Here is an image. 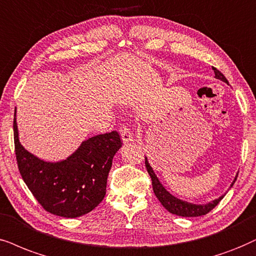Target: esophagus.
I'll use <instances>...</instances> for the list:
<instances>
[{"mask_svg":"<svg viewBox=\"0 0 256 256\" xmlns=\"http://www.w3.org/2000/svg\"><path fill=\"white\" fill-rule=\"evenodd\" d=\"M119 134H120V137L122 139V143H128V142H134V137H132V134L130 132L126 126H122L119 128Z\"/></svg>","mask_w":256,"mask_h":256,"instance_id":"esophagus-1","label":"esophagus"}]
</instances>
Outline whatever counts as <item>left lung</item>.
Returning a JSON list of instances; mask_svg holds the SVG:
<instances>
[{
    "instance_id": "8db88e82",
    "label": "left lung",
    "mask_w": 256,
    "mask_h": 256,
    "mask_svg": "<svg viewBox=\"0 0 256 256\" xmlns=\"http://www.w3.org/2000/svg\"><path fill=\"white\" fill-rule=\"evenodd\" d=\"M212 70H214L216 79L222 80L223 82L228 84V80L226 79V76H223L218 70L214 68V67H212ZM145 166H146V170L151 177L152 188H154V195H156L157 198L160 200L162 206H163L168 212L174 215L182 216V218H197V216H203L208 214L210 210L214 209L215 206L220 203V200H221L226 195L224 194V195L218 197V198L212 200V202L209 203H206V204H195V203H190V202H186V200H180L177 198L176 196H174L172 194H170L166 188L162 186V183L160 182V180H158L156 174H154V169L151 168L146 157H145ZM236 178H238V176H235L234 180H232V183L230 184V188L234 186Z\"/></svg>"
}]
</instances>
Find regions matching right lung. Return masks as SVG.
Wrapping results in <instances>:
<instances>
[{
    "instance_id": "right-lung-1",
    "label": "right lung",
    "mask_w": 256,
    "mask_h": 256,
    "mask_svg": "<svg viewBox=\"0 0 256 256\" xmlns=\"http://www.w3.org/2000/svg\"><path fill=\"white\" fill-rule=\"evenodd\" d=\"M14 143L22 180L44 210L76 218L92 212L104 200L112 160L122 148L118 132L96 134L84 140L66 160L47 162L20 143L14 116Z\"/></svg>"
}]
</instances>
